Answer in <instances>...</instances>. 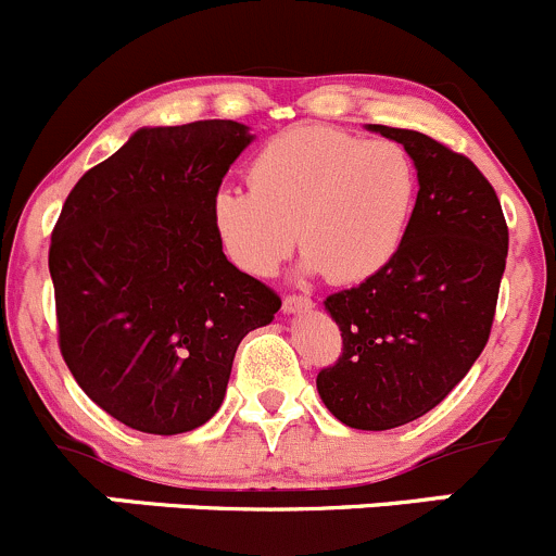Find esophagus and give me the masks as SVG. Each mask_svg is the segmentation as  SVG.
<instances>
[{"instance_id":"1","label":"esophagus","mask_w":556,"mask_h":556,"mask_svg":"<svg viewBox=\"0 0 556 556\" xmlns=\"http://www.w3.org/2000/svg\"><path fill=\"white\" fill-rule=\"evenodd\" d=\"M313 307V300L311 296H296V294H289L283 296V313L286 316H296V313H307Z\"/></svg>"}]
</instances>
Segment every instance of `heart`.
<instances>
[{"label": "heart", "mask_w": 556, "mask_h": 556, "mask_svg": "<svg viewBox=\"0 0 556 556\" xmlns=\"http://www.w3.org/2000/svg\"><path fill=\"white\" fill-rule=\"evenodd\" d=\"M251 189L224 184L211 222L224 254L267 278L296 245L302 276L359 283L403 249L419 175L394 140H362L327 126L273 137L251 164Z\"/></svg>", "instance_id": "obj_1"}]
</instances>
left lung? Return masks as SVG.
I'll use <instances>...</instances> for the list:
<instances>
[{
  "mask_svg": "<svg viewBox=\"0 0 556 556\" xmlns=\"http://www.w3.org/2000/svg\"><path fill=\"white\" fill-rule=\"evenodd\" d=\"M400 142L419 175L403 249L378 276L324 300L343 334L318 372L329 414L354 430H394L446 400L492 329L508 227L492 184L452 148L414 129L367 124Z\"/></svg>",
  "mask_w": 556,
  "mask_h": 556,
  "instance_id": "left-lung-1",
  "label": "left lung"
}]
</instances>
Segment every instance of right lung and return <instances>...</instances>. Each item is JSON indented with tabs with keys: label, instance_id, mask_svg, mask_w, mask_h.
Wrapping results in <instances>:
<instances>
[{
	"label": "right lung",
	"instance_id": "add662e5",
	"mask_svg": "<svg viewBox=\"0 0 556 556\" xmlns=\"http://www.w3.org/2000/svg\"><path fill=\"white\" fill-rule=\"evenodd\" d=\"M254 142L238 121L142 126L70 191L51 238L59 345L113 419L191 432L227 394L235 351L280 300L224 256L211 200Z\"/></svg>",
	"mask_w": 556,
	"mask_h": 556
}]
</instances>
